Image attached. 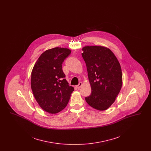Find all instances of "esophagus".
I'll return each instance as SVG.
<instances>
[{"label": "esophagus", "mask_w": 151, "mask_h": 151, "mask_svg": "<svg viewBox=\"0 0 151 151\" xmlns=\"http://www.w3.org/2000/svg\"><path fill=\"white\" fill-rule=\"evenodd\" d=\"M83 86V83H82V82H80L79 83V84L78 85V86H76V87L78 88V89H79V88H81V86Z\"/></svg>", "instance_id": "1"}]
</instances>
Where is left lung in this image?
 <instances>
[{"instance_id": "left-lung-1", "label": "left lung", "mask_w": 151, "mask_h": 151, "mask_svg": "<svg viewBox=\"0 0 151 151\" xmlns=\"http://www.w3.org/2000/svg\"><path fill=\"white\" fill-rule=\"evenodd\" d=\"M82 50L92 90L86 101L95 109L105 110L114 102L121 89V65L114 53L106 47L87 46Z\"/></svg>"}]
</instances>
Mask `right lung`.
Listing matches in <instances>:
<instances>
[{
	"label": "right lung",
	"mask_w": 151,
	"mask_h": 151,
	"mask_svg": "<svg viewBox=\"0 0 151 151\" xmlns=\"http://www.w3.org/2000/svg\"><path fill=\"white\" fill-rule=\"evenodd\" d=\"M71 52L63 47L47 50L33 68L30 79L33 93L40 106L49 113L55 114L64 109L74 91L65 79L62 68Z\"/></svg>",
	"instance_id": "right-lung-1"
}]
</instances>
